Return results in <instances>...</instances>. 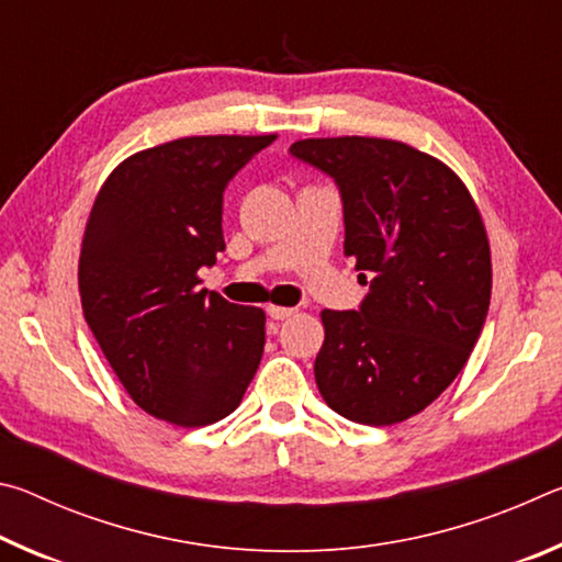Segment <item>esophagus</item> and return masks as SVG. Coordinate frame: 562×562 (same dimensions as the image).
Returning a JSON list of instances; mask_svg holds the SVG:
<instances>
[{
  "label": "esophagus",
  "mask_w": 562,
  "mask_h": 562,
  "mask_svg": "<svg viewBox=\"0 0 562 562\" xmlns=\"http://www.w3.org/2000/svg\"><path fill=\"white\" fill-rule=\"evenodd\" d=\"M268 315H270L272 319H288V317L294 315V310H292V307H280V304H270Z\"/></svg>",
  "instance_id": "34e87169"
}]
</instances>
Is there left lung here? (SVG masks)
Returning a JSON list of instances; mask_svg holds the SVG:
<instances>
[{"label":"left lung","mask_w":562,"mask_h":562,"mask_svg":"<svg viewBox=\"0 0 562 562\" xmlns=\"http://www.w3.org/2000/svg\"><path fill=\"white\" fill-rule=\"evenodd\" d=\"M292 156L337 180L345 255L369 294L322 310L319 394L349 422L392 426L424 412L459 376L491 304V245L463 180L402 140H294Z\"/></svg>","instance_id":"obj_1"}]
</instances>
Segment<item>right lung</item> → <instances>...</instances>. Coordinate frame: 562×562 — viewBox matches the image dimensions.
Listing matches in <instances>:
<instances>
[{
  "instance_id": "1",
  "label": "right lung",
  "mask_w": 562,
  "mask_h": 562,
  "mask_svg": "<svg viewBox=\"0 0 562 562\" xmlns=\"http://www.w3.org/2000/svg\"><path fill=\"white\" fill-rule=\"evenodd\" d=\"M278 133L188 136L111 170L79 255L83 317L146 414L195 429L233 414L258 372L265 312L201 290L225 250L223 190Z\"/></svg>"
}]
</instances>
